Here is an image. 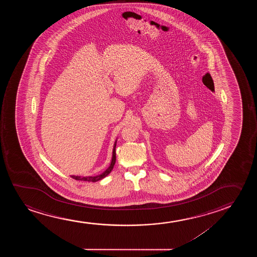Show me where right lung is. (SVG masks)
<instances>
[{"mask_svg": "<svg viewBox=\"0 0 257 257\" xmlns=\"http://www.w3.org/2000/svg\"><path fill=\"white\" fill-rule=\"evenodd\" d=\"M116 142H115L114 148H113L112 160H111V162H110V165H109L108 169H106L104 172L96 176H86V177H81V176H72V177H73L74 180H77V181H86V182H93V183H94V182H97L99 180H102V178H104L105 176H108L109 173L111 172L113 167L115 165V162H116Z\"/></svg>", "mask_w": 257, "mask_h": 257, "instance_id": "1", "label": "right lung"}]
</instances>
